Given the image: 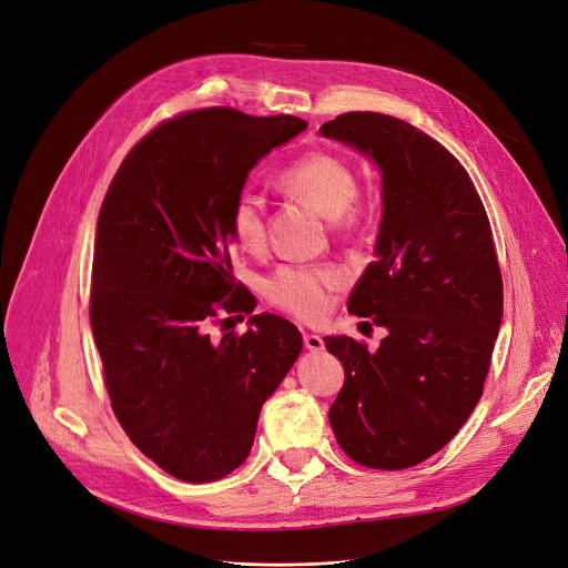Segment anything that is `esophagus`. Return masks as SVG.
Masks as SVG:
<instances>
[{
	"label": "esophagus",
	"instance_id": "34e87169",
	"mask_svg": "<svg viewBox=\"0 0 568 568\" xmlns=\"http://www.w3.org/2000/svg\"><path fill=\"white\" fill-rule=\"evenodd\" d=\"M302 341H304V347L308 349V352H321L323 347H325V343H323V338L321 336H316V334H302Z\"/></svg>",
	"mask_w": 568,
	"mask_h": 568
}]
</instances>
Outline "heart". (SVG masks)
Returning <instances> with one entry per match:
<instances>
[{
  "instance_id": "b5f03b06",
  "label": "heart",
  "mask_w": 568,
  "mask_h": 568,
  "mask_svg": "<svg viewBox=\"0 0 568 568\" xmlns=\"http://www.w3.org/2000/svg\"><path fill=\"white\" fill-rule=\"evenodd\" d=\"M286 194L316 205L338 227L356 223L354 199L358 182L354 169L329 151H313L291 162L277 178ZM230 234L239 247L260 252L266 245V201L241 189L230 207ZM343 273L334 266H280L266 282V297L291 316L313 323L329 311L332 295L343 286Z\"/></svg>"
}]
</instances>
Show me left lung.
<instances>
[{
  "mask_svg": "<svg viewBox=\"0 0 568 568\" xmlns=\"http://www.w3.org/2000/svg\"><path fill=\"white\" fill-rule=\"evenodd\" d=\"M321 133L367 153L384 184L376 257L347 308L388 336L376 352L325 338L345 367L329 424L354 463L408 469L443 449L483 395L503 316L489 219L465 166L408 121L345 112Z\"/></svg>",
  "mask_w": 568,
  "mask_h": 568,
  "instance_id": "obj_1",
  "label": "left lung"
}]
</instances>
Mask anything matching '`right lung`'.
Listing matches in <instances>:
<instances>
[{"instance_id": "right-lung-1", "label": "right lung", "mask_w": 568, "mask_h": 568, "mask_svg": "<svg viewBox=\"0 0 568 568\" xmlns=\"http://www.w3.org/2000/svg\"><path fill=\"white\" fill-rule=\"evenodd\" d=\"M306 129L291 114L180 112L144 135L103 199L90 323L114 417L131 443L184 483L234 471L264 402L302 349L293 323L257 313L230 262V207L247 171ZM221 324L224 336L210 339Z\"/></svg>"}]
</instances>
